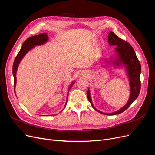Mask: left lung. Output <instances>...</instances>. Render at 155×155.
Masks as SVG:
<instances>
[{
  "label": "left lung",
  "instance_id": "1",
  "mask_svg": "<svg viewBox=\"0 0 155 155\" xmlns=\"http://www.w3.org/2000/svg\"><path fill=\"white\" fill-rule=\"evenodd\" d=\"M108 43L110 45L116 46L115 48L116 56L114 60L112 58L107 63L116 67H121L122 65L126 68V71L129 80L130 91H131L129 100L124 106L117 111L112 113H104L97 109L94 106L89 89H88L87 91V97L92 107L101 114L104 115H117L126 110L139 95L141 89L140 74L141 67L133 47L127 42L119 38L113 32H110L109 33Z\"/></svg>",
  "mask_w": 155,
  "mask_h": 155
}]
</instances>
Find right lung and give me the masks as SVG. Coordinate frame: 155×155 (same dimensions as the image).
Listing matches in <instances>:
<instances>
[{"label":"right lung","instance_id":"1","mask_svg":"<svg viewBox=\"0 0 155 155\" xmlns=\"http://www.w3.org/2000/svg\"><path fill=\"white\" fill-rule=\"evenodd\" d=\"M48 41V36L46 33H42V34H39L36 36H31L29 38H28L22 44V46L21 48V50L18 54V55L16 56L14 60V63H13V67H12V73H13V76H14V92H15V87L16 85V71L18 70L19 64L22 60V59L24 58V56L26 54V53L30 51L31 49L33 48L35 46H39V45H42L45 43H46ZM75 81L70 84L69 88H68V91H70V89L71 88L72 85L74 84ZM68 92L67 93V101L66 104L64 105V109L66 107L67 100H68Z\"/></svg>","mask_w":155,"mask_h":155}]
</instances>
